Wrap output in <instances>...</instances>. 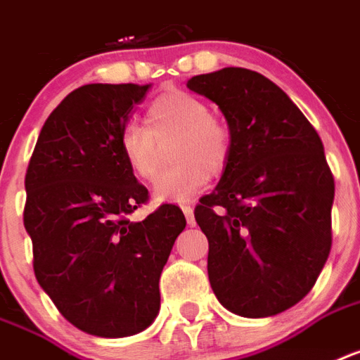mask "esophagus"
<instances>
[{"instance_id": "obj_1", "label": "esophagus", "mask_w": 360, "mask_h": 360, "mask_svg": "<svg viewBox=\"0 0 360 360\" xmlns=\"http://www.w3.org/2000/svg\"><path fill=\"white\" fill-rule=\"evenodd\" d=\"M181 210H183V214H185L186 221H188V226H194V207L192 205H181Z\"/></svg>"}]
</instances>
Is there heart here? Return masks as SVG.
Returning a JSON list of instances; mask_svg holds the SVG:
<instances>
[{"mask_svg": "<svg viewBox=\"0 0 360 360\" xmlns=\"http://www.w3.org/2000/svg\"><path fill=\"white\" fill-rule=\"evenodd\" d=\"M175 134L170 157L175 165L155 179L153 194L165 201H186L198 194L210 174L226 166L231 131L209 105L186 90H168L146 110V125L127 124L118 146L125 165L139 179H151L159 170L160 140Z\"/></svg>", "mask_w": 360, "mask_h": 360, "instance_id": "heart-1", "label": "heart"}]
</instances>
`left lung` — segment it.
I'll list each match as a JSON object with an SVG mask.
<instances>
[{"mask_svg": "<svg viewBox=\"0 0 360 360\" xmlns=\"http://www.w3.org/2000/svg\"><path fill=\"white\" fill-rule=\"evenodd\" d=\"M220 107L231 151L195 221L209 240L207 271L227 311L274 316L311 292L331 251L335 179L316 129L276 83L221 68L186 83Z\"/></svg>", "mask_w": 360, "mask_h": 360, "instance_id": "obj_1", "label": "left lung"}]
</instances>
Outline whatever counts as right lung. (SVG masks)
<instances>
[{
    "label": "right lung",
    "instance_id": "right-lung-1",
    "mask_svg": "<svg viewBox=\"0 0 360 360\" xmlns=\"http://www.w3.org/2000/svg\"><path fill=\"white\" fill-rule=\"evenodd\" d=\"M151 84H84L49 114L25 174L23 226L33 240L38 285L81 331L103 338L136 335L160 307L159 279L186 220L148 203L120 153L118 139Z\"/></svg>",
    "mask_w": 360,
    "mask_h": 360
}]
</instances>
